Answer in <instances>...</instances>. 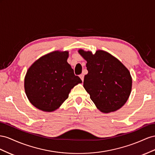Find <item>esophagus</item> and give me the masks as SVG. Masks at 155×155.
<instances>
[{
	"mask_svg": "<svg viewBox=\"0 0 155 155\" xmlns=\"http://www.w3.org/2000/svg\"><path fill=\"white\" fill-rule=\"evenodd\" d=\"M80 78H81V80H82V81H84V74H80Z\"/></svg>",
	"mask_w": 155,
	"mask_h": 155,
	"instance_id": "34e87169",
	"label": "esophagus"
}]
</instances>
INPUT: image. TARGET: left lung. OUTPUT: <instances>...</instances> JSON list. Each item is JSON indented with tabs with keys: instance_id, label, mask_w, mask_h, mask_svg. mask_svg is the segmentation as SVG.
<instances>
[{
	"instance_id": "left-lung-1",
	"label": "left lung",
	"mask_w": 155,
	"mask_h": 155,
	"mask_svg": "<svg viewBox=\"0 0 155 155\" xmlns=\"http://www.w3.org/2000/svg\"><path fill=\"white\" fill-rule=\"evenodd\" d=\"M86 60L88 73L84 87L101 112L110 113L121 108L130 96L132 80L125 66L110 53L97 50L95 54L78 51Z\"/></svg>"
}]
</instances>
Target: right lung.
Segmentation results:
<instances>
[{"instance_id":"obj_1","label":"right lung","mask_w":155,"mask_h":155,"mask_svg":"<svg viewBox=\"0 0 155 155\" xmlns=\"http://www.w3.org/2000/svg\"><path fill=\"white\" fill-rule=\"evenodd\" d=\"M68 57L67 51H53L35 61L27 70L25 93L30 103L38 109L54 111L68 98L72 88L82 83L68 63Z\"/></svg>"}]
</instances>
